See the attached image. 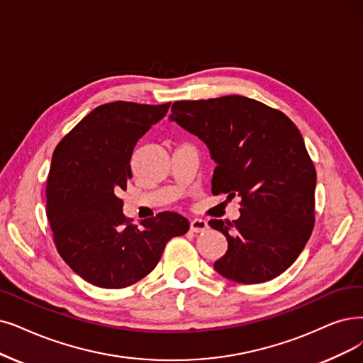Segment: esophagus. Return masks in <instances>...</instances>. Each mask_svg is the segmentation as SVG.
Here are the masks:
<instances>
[{
	"mask_svg": "<svg viewBox=\"0 0 363 363\" xmlns=\"http://www.w3.org/2000/svg\"><path fill=\"white\" fill-rule=\"evenodd\" d=\"M208 228V223L202 219H194L191 222V230L192 232H202Z\"/></svg>",
	"mask_w": 363,
	"mask_h": 363,
	"instance_id": "34e87169",
	"label": "esophagus"
}]
</instances>
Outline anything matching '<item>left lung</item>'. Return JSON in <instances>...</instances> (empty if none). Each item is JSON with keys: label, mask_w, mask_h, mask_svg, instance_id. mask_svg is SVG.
I'll return each instance as SVG.
<instances>
[{"label": "left lung", "mask_w": 363, "mask_h": 363, "mask_svg": "<svg viewBox=\"0 0 363 363\" xmlns=\"http://www.w3.org/2000/svg\"><path fill=\"white\" fill-rule=\"evenodd\" d=\"M171 111L208 146L213 195L240 198L237 220L208 222L228 240L214 269L241 284L275 279L298 259L315 220V168L299 129L283 111L241 95L176 101Z\"/></svg>", "instance_id": "8db88e82"}]
</instances>
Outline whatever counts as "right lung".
Returning a JSON list of instances; mask_svg holds the SVG:
<instances>
[{
  "mask_svg": "<svg viewBox=\"0 0 363 363\" xmlns=\"http://www.w3.org/2000/svg\"><path fill=\"white\" fill-rule=\"evenodd\" d=\"M171 103L116 101L96 107L57 144L46 183V214L57 253L86 281L123 289L150 274L172 237L189 222L162 211L133 225L123 214L137 141Z\"/></svg>",
  "mask_w": 363,
  "mask_h": 363,
  "instance_id": "add662e5",
  "label": "right lung"
}]
</instances>
